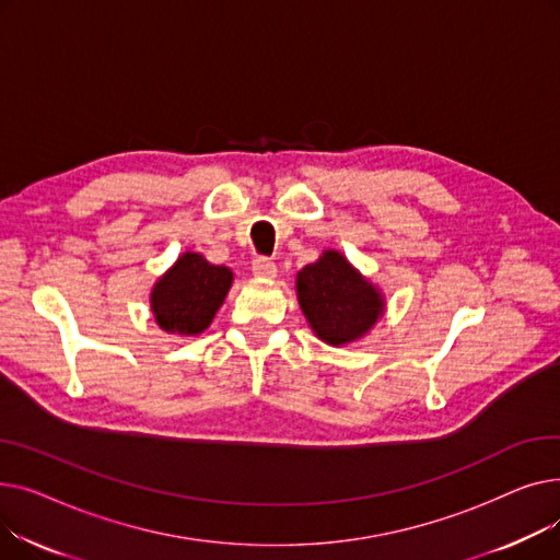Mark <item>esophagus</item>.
<instances>
[{
    "label": "esophagus",
    "instance_id": "1",
    "mask_svg": "<svg viewBox=\"0 0 560 560\" xmlns=\"http://www.w3.org/2000/svg\"><path fill=\"white\" fill-rule=\"evenodd\" d=\"M252 272H254V277H258V279H275V277H277V265H275L272 258L260 256V258H256V260L252 262Z\"/></svg>",
    "mask_w": 560,
    "mask_h": 560
}]
</instances>
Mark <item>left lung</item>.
Listing matches in <instances>:
<instances>
[{
    "label": "left lung",
    "instance_id": "8db88e82",
    "mask_svg": "<svg viewBox=\"0 0 560 560\" xmlns=\"http://www.w3.org/2000/svg\"><path fill=\"white\" fill-rule=\"evenodd\" d=\"M298 300L315 336L334 347L363 338L386 308L381 290L336 249L298 272Z\"/></svg>",
    "mask_w": 560,
    "mask_h": 560
}]
</instances>
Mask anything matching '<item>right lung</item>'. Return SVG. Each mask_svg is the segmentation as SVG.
<instances>
[{"label": "right lung", "instance_id": "add662e5", "mask_svg": "<svg viewBox=\"0 0 560 560\" xmlns=\"http://www.w3.org/2000/svg\"><path fill=\"white\" fill-rule=\"evenodd\" d=\"M233 272L197 252H186L154 283L150 304L156 325L167 334L197 336L211 327L231 288Z\"/></svg>", "mask_w": 560, "mask_h": 560}]
</instances>
